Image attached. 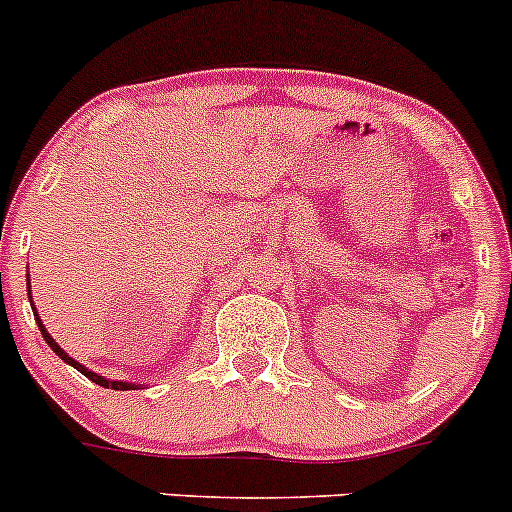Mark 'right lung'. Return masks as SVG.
<instances>
[{
    "label": "right lung",
    "mask_w": 512,
    "mask_h": 512,
    "mask_svg": "<svg viewBox=\"0 0 512 512\" xmlns=\"http://www.w3.org/2000/svg\"><path fill=\"white\" fill-rule=\"evenodd\" d=\"M29 294H32V287H29ZM29 302H32V297H29ZM32 309H34V319H36V324H39L41 337H44V342L49 344L51 352H54L56 356H59V359H64L66 364L74 366L76 371H81V374H84L86 379H91V381H94V384H98V386H106V389H108V386H111V389H116V391H131V389H136V384H128V381H111V379H103V376H98V374H94V371H91V369H86V366H81L79 361H76V359H71V356L66 354L64 349L59 347V344L54 342V337H51V334L46 332L44 324H41V319H39V314H36V307H34V304H32Z\"/></svg>",
    "instance_id": "1"
}]
</instances>
